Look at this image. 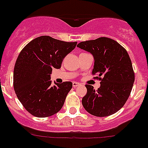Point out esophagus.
<instances>
[{
  "instance_id": "obj_1",
  "label": "esophagus",
  "mask_w": 148,
  "mask_h": 148,
  "mask_svg": "<svg viewBox=\"0 0 148 148\" xmlns=\"http://www.w3.org/2000/svg\"><path fill=\"white\" fill-rule=\"evenodd\" d=\"M73 86H74V88L75 87H77V86H80V84H79V83H77V82H73Z\"/></svg>"
}]
</instances>
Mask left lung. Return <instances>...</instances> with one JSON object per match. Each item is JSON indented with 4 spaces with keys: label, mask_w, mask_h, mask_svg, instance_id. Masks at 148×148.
<instances>
[{
    "label": "left lung",
    "mask_w": 148,
    "mask_h": 148,
    "mask_svg": "<svg viewBox=\"0 0 148 148\" xmlns=\"http://www.w3.org/2000/svg\"><path fill=\"white\" fill-rule=\"evenodd\" d=\"M77 47L93 56L92 74H98L101 86L95 90L86 85V95L82 99L85 110L96 116H108L123 108L135 81L131 59L127 51L114 40L108 38L80 42Z\"/></svg>",
    "instance_id": "1"
}]
</instances>
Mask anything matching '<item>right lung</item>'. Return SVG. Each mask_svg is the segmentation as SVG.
Instances as JSON below:
<instances>
[{
	"instance_id": "add662e5",
	"label": "right lung",
	"mask_w": 148,
	"mask_h": 148,
	"mask_svg": "<svg viewBox=\"0 0 148 148\" xmlns=\"http://www.w3.org/2000/svg\"><path fill=\"white\" fill-rule=\"evenodd\" d=\"M77 43L41 36L20 52L14 67L13 87L19 101L33 116L47 117L62 109L72 83L53 86L50 74L53 68H61L63 59Z\"/></svg>"
}]
</instances>
